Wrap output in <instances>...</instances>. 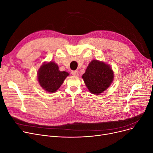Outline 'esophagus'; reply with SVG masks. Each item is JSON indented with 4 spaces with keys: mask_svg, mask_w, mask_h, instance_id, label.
I'll return each instance as SVG.
<instances>
[{
    "mask_svg": "<svg viewBox=\"0 0 153 153\" xmlns=\"http://www.w3.org/2000/svg\"><path fill=\"white\" fill-rule=\"evenodd\" d=\"M71 74L72 76H78V75H79L77 71H72L71 72Z\"/></svg>",
    "mask_w": 153,
    "mask_h": 153,
    "instance_id": "obj_1",
    "label": "esophagus"
}]
</instances>
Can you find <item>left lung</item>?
<instances>
[{
	"label": "left lung",
	"mask_w": 153,
	"mask_h": 153,
	"mask_svg": "<svg viewBox=\"0 0 153 153\" xmlns=\"http://www.w3.org/2000/svg\"><path fill=\"white\" fill-rule=\"evenodd\" d=\"M82 77L90 92L99 95L111 85L114 74L108 64L94 59L89 64Z\"/></svg>",
	"instance_id": "left-lung-1"
}]
</instances>
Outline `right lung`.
Wrapping results in <instances>:
<instances>
[{
  "label": "right lung",
  "mask_w": 153,
  "mask_h": 153,
  "mask_svg": "<svg viewBox=\"0 0 153 153\" xmlns=\"http://www.w3.org/2000/svg\"><path fill=\"white\" fill-rule=\"evenodd\" d=\"M38 81L46 92L54 93L61 87L64 80L69 76L66 71H60L54 62L43 63L38 71Z\"/></svg>",
  "instance_id": "right-lung-1"
}]
</instances>
